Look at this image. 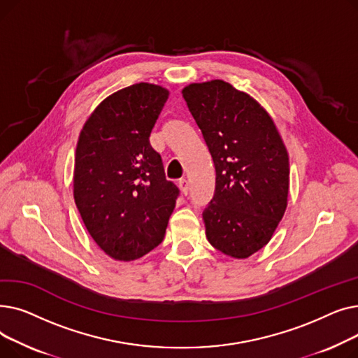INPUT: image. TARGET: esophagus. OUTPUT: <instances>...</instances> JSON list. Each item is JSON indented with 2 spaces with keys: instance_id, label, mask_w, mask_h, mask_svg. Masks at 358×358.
<instances>
[{
  "instance_id": "1",
  "label": "esophagus",
  "mask_w": 358,
  "mask_h": 358,
  "mask_svg": "<svg viewBox=\"0 0 358 358\" xmlns=\"http://www.w3.org/2000/svg\"><path fill=\"white\" fill-rule=\"evenodd\" d=\"M178 187H180V190H181V193H182L184 196L189 194V190H190L189 181H187V180H180V181H178Z\"/></svg>"
}]
</instances>
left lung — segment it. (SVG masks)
Wrapping results in <instances>:
<instances>
[{
	"label": "left lung",
	"mask_w": 358,
	"mask_h": 358,
	"mask_svg": "<svg viewBox=\"0 0 358 358\" xmlns=\"http://www.w3.org/2000/svg\"><path fill=\"white\" fill-rule=\"evenodd\" d=\"M182 97L216 169L206 236L220 252L248 258L267 245L286 212L287 149L267 110L227 81L190 84Z\"/></svg>",
	"instance_id": "obj_1"
}]
</instances>
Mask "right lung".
<instances>
[{"instance_id": "right-lung-1", "label": "right lung", "mask_w": 358, "mask_h": 358, "mask_svg": "<svg viewBox=\"0 0 358 358\" xmlns=\"http://www.w3.org/2000/svg\"><path fill=\"white\" fill-rule=\"evenodd\" d=\"M169 91L139 83L91 113L75 150L73 199L91 238L113 259L134 261L165 236L178 189L149 143Z\"/></svg>"}]
</instances>
